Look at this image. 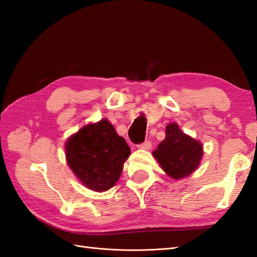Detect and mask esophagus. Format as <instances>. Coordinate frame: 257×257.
Segmentation results:
<instances>
[{
	"label": "esophagus",
	"mask_w": 257,
	"mask_h": 257,
	"mask_svg": "<svg viewBox=\"0 0 257 257\" xmlns=\"http://www.w3.org/2000/svg\"><path fill=\"white\" fill-rule=\"evenodd\" d=\"M139 149H145V150H148V149H150L151 148V143L149 140H146L145 143H143V144H140V145H138L137 146Z\"/></svg>",
	"instance_id": "34e87169"
}]
</instances>
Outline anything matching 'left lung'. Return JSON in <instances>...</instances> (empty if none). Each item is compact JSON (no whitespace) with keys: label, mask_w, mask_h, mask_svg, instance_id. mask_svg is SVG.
I'll use <instances>...</instances> for the list:
<instances>
[{"label":"left lung","mask_w":257,"mask_h":257,"mask_svg":"<svg viewBox=\"0 0 257 257\" xmlns=\"http://www.w3.org/2000/svg\"><path fill=\"white\" fill-rule=\"evenodd\" d=\"M202 155V145L184 135L177 123L167 125L165 140L154 151L163 171L173 179H182L195 171Z\"/></svg>","instance_id":"1"}]
</instances>
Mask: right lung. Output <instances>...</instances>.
Listing matches in <instances>:
<instances>
[{"instance_id":"right-lung-1","label":"right lung","mask_w":257,"mask_h":257,"mask_svg":"<svg viewBox=\"0 0 257 257\" xmlns=\"http://www.w3.org/2000/svg\"><path fill=\"white\" fill-rule=\"evenodd\" d=\"M68 166L85 187L101 192L113 187L130 148L106 119L85 125L65 146Z\"/></svg>"}]
</instances>
